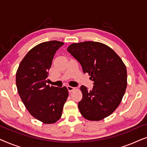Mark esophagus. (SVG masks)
Instances as JSON below:
<instances>
[{"mask_svg":"<svg viewBox=\"0 0 147 147\" xmlns=\"http://www.w3.org/2000/svg\"><path fill=\"white\" fill-rule=\"evenodd\" d=\"M67 88V90H68V91H69V92H71L73 91L74 90H75V88L72 87V86H68Z\"/></svg>","mask_w":147,"mask_h":147,"instance_id":"34e87169","label":"esophagus"}]
</instances>
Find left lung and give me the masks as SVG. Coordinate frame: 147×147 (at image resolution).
<instances>
[{
  "label": "left lung",
  "mask_w": 147,
  "mask_h": 147,
  "mask_svg": "<svg viewBox=\"0 0 147 147\" xmlns=\"http://www.w3.org/2000/svg\"><path fill=\"white\" fill-rule=\"evenodd\" d=\"M67 50L94 82L92 90L84 86L80 87V113L92 121L110 116L119 106L127 86V71L121 58L110 47L99 42L72 43Z\"/></svg>",
  "instance_id": "left-lung-1"
}]
</instances>
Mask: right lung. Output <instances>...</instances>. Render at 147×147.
I'll return each instance as SVG.
<instances>
[{"mask_svg": "<svg viewBox=\"0 0 147 147\" xmlns=\"http://www.w3.org/2000/svg\"><path fill=\"white\" fill-rule=\"evenodd\" d=\"M64 43L58 41L43 42L28 52L16 74V84L20 98L34 118L44 124L59 120L68 90L47 85L48 74L55 52Z\"/></svg>", "mask_w": 147, "mask_h": 147, "instance_id": "obj_1", "label": "right lung"}]
</instances>
